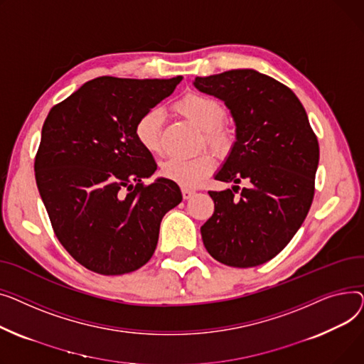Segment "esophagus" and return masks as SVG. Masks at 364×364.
I'll return each instance as SVG.
<instances>
[{
  "label": "esophagus",
  "mask_w": 364,
  "mask_h": 364,
  "mask_svg": "<svg viewBox=\"0 0 364 364\" xmlns=\"http://www.w3.org/2000/svg\"><path fill=\"white\" fill-rule=\"evenodd\" d=\"M196 196V191L194 189H189V188H182V197L183 200H189Z\"/></svg>",
  "instance_id": "34e87169"
}]
</instances>
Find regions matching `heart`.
Here are the masks:
<instances>
[{"instance_id":"heart-1","label":"heart","mask_w":364,"mask_h":364,"mask_svg":"<svg viewBox=\"0 0 364 364\" xmlns=\"http://www.w3.org/2000/svg\"><path fill=\"white\" fill-rule=\"evenodd\" d=\"M178 112L191 120L204 132V142L216 153H226L232 145V135L222 124L226 112L225 107L215 98L204 94L191 92L176 102ZM163 110L151 107L144 112L134 124V134L145 151L159 154L161 149ZM215 168V159L210 153H201L196 157H172L163 161L160 173L183 188L197 186Z\"/></svg>"}]
</instances>
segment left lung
Returning <instances> with one entry per match:
<instances>
[{"label": "left lung", "instance_id": "obj_1", "mask_svg": "<svg viewBox=\"0 0 364 364\" xmlns=\"http://www.w3.org/2000/svg\"><path fill=\"white\" fill-rule=\"evenodd\" d=\"M196 87L225 101L237 141L216 175L241 183L208 191L215 213L201 226L205 250L232 267L260 266L279 254L303 225L314 197L318 142L296 95L252 69L196 77Z\"/></svg>", "mask_w": 364, "mask_h": 364}]
</instances>
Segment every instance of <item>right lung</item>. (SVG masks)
I'll list each match as a JSON object with an SVG mask.
<instances>
[{
    "label": "right lung",
    "mask_w": 364,
    "mask_h": 364,
    "mask_svg": "<svg viewBox=\"0 0 364 364\" xmlns=\"http://www.w3.org/2000/svg\"><path fill=\"white\" fill-rule=\"evenodd\" d=\"M182 80L100 76L50 110L35 157V179L60 244L91 272L142 267L157 247L163 216L182 201L134 134L136 119Z\"/></svg>",
    "instance_id": "add662e5"
}]
</instances>
